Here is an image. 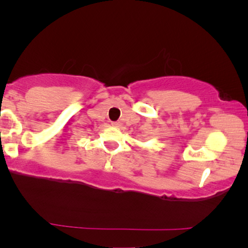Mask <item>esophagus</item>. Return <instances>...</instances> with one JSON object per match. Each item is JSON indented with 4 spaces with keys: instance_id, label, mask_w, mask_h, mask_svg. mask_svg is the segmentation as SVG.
<instances>
[{
    "instance_id": "obj_1",
    "label": "esophagus",
    "mask_w": 248,
    "mask_h": 248,
    "mask_svg": "<svg viewBox=\"0 0 248 248\" xmlns=\"http://www.w3.org/2000/svg\"><path fill=\"white\" fill-rule=\"evenodd\" d=\"M111 125H113V126H115V127H117V126H120L121 123H120V122H111Z\"/></svg>"
}]
</instances>
